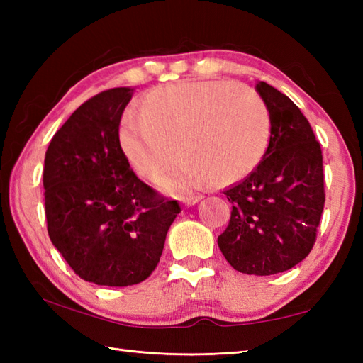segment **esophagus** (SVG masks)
Segmentation results:
<instances>
[{"instance_id":"obj_1","label":"esophagus","mask_w":363,"mask_h":363,"mask_svg":"<svg viewBox=\"0 0 363 363\" xmlns=\"http://www.w3.org/2000/svg\"><path fill=\"white\" fill-rule=\"evenodd\" d=\"M201 195H191V196H182L181 199H182V203L186 204V206H194V204H196L198 201H201Z\"/></svg>"}]
</instances>
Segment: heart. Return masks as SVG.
I'll use <instances>...</instances> for the list:
<instances>
[{
  "label": "heart",
  "mask_w": 363,
  "mask_h": 363,
  "mask_svg": "<svg viewBox=\"0 0 363 363\" xmlns=\"http://www.w3.org/2000/svg\"><path fill=\"white\" fill-rule=\"evenodd\" d=\"M268 107L256 90L228 81H182L150 90L140 115L128 113L120 143L130 165L167 190L234 184L259 165L269 138ZM175 148H172V145Z\"/></svg>",
  "instance_id": "b5f03b06"
}]
</instances>
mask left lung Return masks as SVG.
<instances>
[{"label": "left lung", "instance_id": "8db88e82", "mask_svg": "<svg viewBox=\"0 0 363 363\" xmlns=\"http://www.w3.org/2000/svg\"><path fill=\"white\" fill-rule=\"evenodd\" d=\"M256 89L269 112V143L256 169L225 190L233 211L218 246L237 272L269 276L312 251L326 199L325 173L320 142L299 107L267 82Z\"/></svg>", "mask_w": 363, "mask_h": 363}]
</instances>
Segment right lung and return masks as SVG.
<instances>
[{
  "mask_svg": "<svg viewBox=\"0 0 363 363\" xmlns=\"http://www.w3.org/2000/svg\"><path fill=\"white\" fill-rule=\"evenodd\" d=\"M133 90L91 96L51 138L45 154L46 228L81 279L109 287L145 281L157 267L181 206L137 177L120 145Z\"/></svg>",
  "mask_w": 363,
  "mask_h": 363,
  "instance_id": "obj_1",
  "label": "right lung"
}]
</instances>
